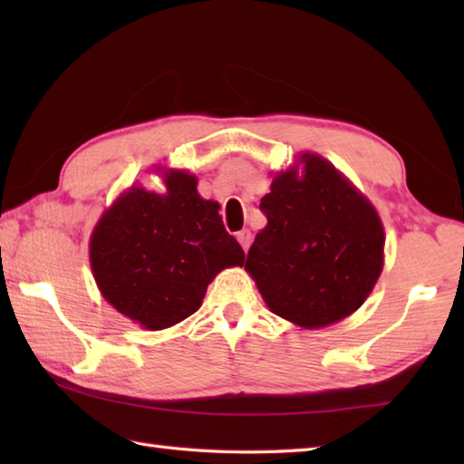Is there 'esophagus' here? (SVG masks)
<instances>
[{"label": "esophagus", "mask_w": 464, "mask_h": 464, "mask_svg": "<svg viewBox=\"0 0 464 464\" xmlns=\"http://www.w3.org/2000/svg\"><path fill=\"white\" fill-rule=\"evenodd\" d=\"M237 239H239V243H241V247L247 251L249 249V245H251V239H253V235H251V231L249 229H243V231H239L237 233Z\"/></svg>", "instance_id": "esophagus-1"}]
</instances>
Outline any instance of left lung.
Here are the masks:
<instances>
[{"mask_svg":"<svg viewBox=\"0 0 464 464\" xmlns=\"http://www.w3.org/2000/svg\"><path fill=\"white\" fill-rule=\"evenodd\" d=\"M304 171H285L259 209L245 269L267 307L304 329H321L357 311L382 269L384 233L374 207L319 155Z\"/></svg>","mask_w":464,"mask_h":464,"instance_id":"left-lung-1","label":"left lung"}]
</instances>
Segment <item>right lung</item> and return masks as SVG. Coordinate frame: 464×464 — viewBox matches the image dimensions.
I'll return each instance as SVG.
<instances>
[{
	"instance_id": "right-lung-1",
	"label": "right lung",
	"mask_w": 464,
	"mask_h": 464,
	"mask_svg": "<svg viewBox=\"0 0 464 464\" xmlns=\"http://www.w3.org/2000/svg\"><path fill=\"white\" fill-rule=\"evenodd\" d=\"M165 185V195L140 187L125 193L97 223L90 243L103 297L150 331L189 317L217 273L245 263L219 205L201 199L193 175L171 171Z\"/></svg>"
}]
</instances>
